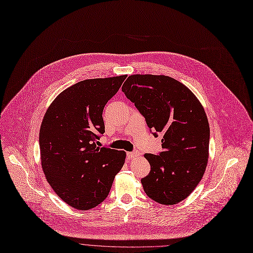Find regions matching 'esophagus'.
Instances as JSON below:
<instances>
[{"label": "esophagus", "instance_id": "esophagus-1", "mask_svg": "<svg viewBox=\"0 0 253 253\" xmlns=\"http://www.w3.org/2000/svg\"><path fill=\"white\" fill-rule=\"evenodd\" d=\"M140 155V153L138 152V151H133V152H127L126 153V157L128 158V159H133V158H135V157H138Z\"/></svg>", "mask_w": 253, "mask_h": 253}]
</instances>
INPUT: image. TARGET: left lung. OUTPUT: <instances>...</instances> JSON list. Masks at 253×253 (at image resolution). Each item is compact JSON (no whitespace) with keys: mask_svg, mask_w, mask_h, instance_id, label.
<instances>
[{"mask_svg":"<svg viewBox=\"0 0 253 253\" xmlns=\"http://www.w3.org/2000/svg\"><path fill=\"white\" fill-rule=\"evenodd\" d=\"M123 92L144 116L163 151L145 154L151 170L141 179L147 196L175 205L202 180L209 158L210 126L205 109L185 85L163 75H131Z\"/></svg>","mask_w":253,"mask_h":253,"instance_id":"8db88e82","label":"left lung"}]
</instances>
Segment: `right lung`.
<instances>
[{"mask_svg":"<svg viewBox=\"0 0 253 253\" xmlns=\"http://www.w3.org/2000/svg\"><path fill=\"white\" fill-rule=\"evenodd\" d=\"M126 78L76 83L57 95L43 116L40 130L42 170L56 196L77 210L101 204L125 164V151L97 144L105 131L104 106Z\"/></svg>","mask_w":253,"mask_h":253,"instance_id":"obj_1","label":"right lung"}]
</instances>
